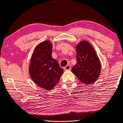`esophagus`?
Wrapping results in <instances>:
<instances>
[{
	"mask_svg": "<svg viewBox=\"0 0 123 123\" xmlns=\"http://www.w3.org/2000/svg\"><path fill=\"white\" fill-rule=\"evenodd\" d=\"M71 66H70V65H68L66 66H65L64 68V70H71Z\"/></svg>",
	"mask_w": 123,
	"mask_h": 123,
	"instance_id": "1",
	"label": "esophagus"
}]
</instances>
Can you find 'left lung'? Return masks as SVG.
I'll return each mask as SVG.
<instances>
[{
  "label": "left lung",
  "mask_w": 123,
  "mask_h": 123,
  "mask_svg": "<svg viewBox=\"0 0 123 123\" xmlns=\"http://www.w3.org/2000/svg\"><path fill=\"white\" fill-rule=\"evenodd\" d=\"M76 48V64L72 68V72L84 84L94 83L101 72V63L96 52L86 41L79 43Z\"/></svg>",
  "instance_id": "left-lung-1"
}]
</instances>
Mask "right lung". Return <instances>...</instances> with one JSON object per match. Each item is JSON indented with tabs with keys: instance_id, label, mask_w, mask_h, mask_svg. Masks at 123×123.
Returning <instances> with one entry per match:
<instances>
[{
	"instance_id": "add662e5",
	"label": "right lung",
	"mask_w": 123,
	"mask_h": 123,
	"mask_svg": "<svg viewBox=\"0 0 123 123\" xmlns=\"http://www.w3.org/2000/svg\"><path fill=\"white\" fill-rule=\"evenodd\" d=\"M52 45L49 41L36 47L31 60L29 73L33 81L46 90L53 89L58 83L63 70L52 57Z\"/></svg>"
}]
</instances>
